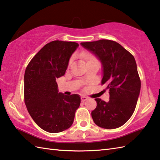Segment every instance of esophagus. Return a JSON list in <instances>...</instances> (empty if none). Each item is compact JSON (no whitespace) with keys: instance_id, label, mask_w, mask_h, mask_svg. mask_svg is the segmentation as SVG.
<instances>
[{"instance_id":"1","label":"esophagus","mask_w":160,"mask_h":160,"mask_svg":"<svg viewBox=\"0 0 160 160\" xmlns=\"http://www.w3.org/2000/svg\"><path fill=\"white\" fill-rule=\"evenodd\" d=\"M87 99H88V97H81V101H82V102H84V101H85Z\"/></svg>"}]
</instances>
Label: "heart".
Returning a JSON list of instances; mask_svg holds the SVG:
<instances>
[{
	"instance_id": "obj_1",
	"label": "heart",
	"mask_w": 160,
	"mask_h": 160,
	"mask_svg": "<svg viewBox=\"0 0 160 160\" xmlns=\"http://www.w3.org/2000/svg\"><path fill=\"white\" fill-rule=\"evenodd\" d=\"M80 56L84 60H85L87 62H91V61L95 60V58L93 57L92 54H90L89 53H82L80 54Z\"/></svg>"
}]
</instances>
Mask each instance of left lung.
Masks as SVG:
<instances>
[{"instance_id": "1", "label": "left lung", "mask_w": 160, "mask_h": 160, "mask_svg": "<svg viewBox=\"0 0 160 160\" xmlns=\"http://www.w3.org/2000/svg\"><path fill=\"white\" fill-rule=\"evenodd\" d=\"M102 64L101 85L109 89L108 102L95 98L93 121L101 128L112 129L125 124L134 112L141 90V80L133 55L117 42L99 40L81 42Z\"/></svg>"}]
</instances>
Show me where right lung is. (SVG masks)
Segmentation results:
<instances>
[{"label":"right lung","mask_w":160,"mask_h":160,"mask_svg":"<svg viewBox=\"0 0 160 160\" xmlns=\"http://www.w3.org/2000/svg\"><path fill=\"white\" fill-rule=\"evenodd\" d=\"M78 46L75 42L52 41L35 55L26 68V106L35 122L48 132L68 129L80 106V96L59 92L56 81L64 75L70 58Z\"/></svg>","instance_id":"right-lung-1"}]
</instances>
